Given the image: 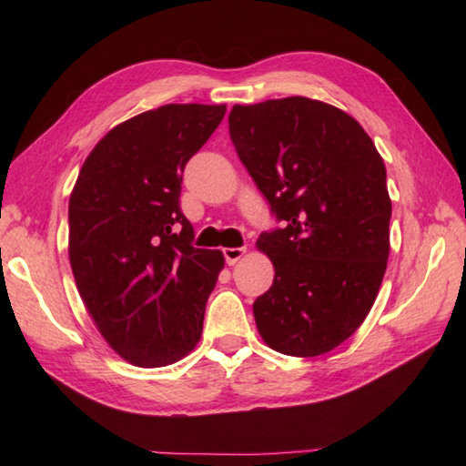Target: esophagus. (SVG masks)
I'll return each instance as SVG.
<instances>
[{
  "label": "esophagus",
  "mask_w": 466,
  "mask_h": 466,
  "mask_svg": "<svg viewBox=\"0 0 466 466\" xmlns=\"http://www.w3.org/2000/svg\"><path fill=\"white\" fill-rule=\"evenodd\" d=\"M244 254H246V248H224V258L230 266L238 264L244 258Z\"/></svg>",
  "instance_id": "1"
}]
</instances>
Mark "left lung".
Returning <instances> with one entry per match:
<instances>
[{
  "label": "left lung",
  "instance_id": "left-lung-1",
  "mask_svg": "<svg viewBox=\"0 0 466 466\" xmlns=\"http://www.w3.org/2000/svg\"><path fill=\"white\" fill-rule=\"evenodd\" d=\"M228 127L286 222L256 242L274 264L270 290L252 306L262 340L302 359L330 352L369 316L389 262L382 157L352 116L302 96L236 104Z\"/></svg>",
  "mask_w": 466,
  "mask_h": 466
}]
</instances>
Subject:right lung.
I'll return each instance as SVG.
<instances>
[{"label": "right lung", "mask_w": 466, "mask_h": 466, "mask_svg": "<svg viewBox=\"0 0 466 466\" xmlns=\"http://www.w3.org/2000/svg\"><path fill=\"white\" fill-rule=\"evenodd\" d=\"M224 104H167L112 127L69 196L67 254L87 314L126 362L182 360L202 336L220 250L194 248L182 172L220 126Z\"/></svg>", "instance_id": "obj_1"}]
</instances>
